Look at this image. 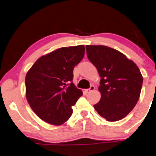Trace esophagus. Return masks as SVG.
Segmentation results:
<instances>
[{"label":"esophagus","mask_w":156,"mask_h":156,"mask_svg":"<svg viewBox=\"0 0 156 156\" xmlns=\"http://www.w3.org/2000/svg\"><path fill=\"white\" fill-rule=\"evenodd\" d=\"M94 90H95V87L91 86V87H90V89H87V90H85V91H86V92H87V93H90V92H91L92 91H93Z\"/></svg>","instance_id":"1"}]
</instances>
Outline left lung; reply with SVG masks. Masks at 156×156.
<instances>
[{
  "label": "left lung",
  "mask_w": 156,
  "mask_h": 156,
  "mask_svg": "<svg viewBox=\"0 0 156 156\" xmlns=\"http://www.w3.org/2000/svg\"><path fill=\"white\" fill-rule=\"evenodd\" d=\"M88 59L101 77V98L94 108L108 121L124 119L136 105L143 77L138 66L125 55L101 45H87Z\"/></svg>",
  "instance_id": "left-lung-1"
}]
</instances>
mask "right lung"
I'll return each instance as SVG.
<instances>
[{"label":"right lung","mask_w":156,"mask_h":156,"mask_svg":"<svg viewBox=\"0 0 156 156\" xmlns=\"http://www.w3.org/2000/svg\"><path fill=\"white\" fill-rule=\"evenodd\" d=\"M84 52L83 45L59 48L39 58L27 72V100L45 122L61 125L73 114L72 107L83 95L73 83V69Z\"/></svg>","instance_id":"obj_1"}]
</instances>
